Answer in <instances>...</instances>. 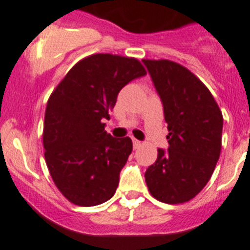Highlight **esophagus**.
I'll list each match as a JSON object with an SVG mask.
<instances>
[{
  "label": "esophagus",
  "mask_w": 250,
  "mask_h": 250,
  "mask_svg": "<svg viewBox=\"0 0 250 250\" xmlns=\"http://www.w3.org/2000/svg\"><path fill=\"white\" fill-rule=\"evenodd\" d=\"M141 145H142V143H141V141H138V140H134V138H133V148H134V149L140 148V147H141Z\"/></svg>",
  "instance_id": "obj_1"
}]
</instances>
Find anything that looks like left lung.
Listing matches in <instances>:
<instances>
[{
  "mask_svg": "<svg viewBox=\"0 0 250 250\" xmlns=\"http://www.w3.org/2000/svg\"><path fill=\"white\" fill-rule=\"evenodd\" d=\"M167 123L168 149L145 173L156 200L182 204L194 199L215 170L221 151L223 114L210 90L194 73L171 60L143 59Z\"/></svg>",
  "mask_w": 250,
  "mask_h": 250,
  "instance_id": "1",
  "label": "left lung"
}]
</instances>
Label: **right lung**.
I'll return each mask as SVG.
<instances>
[{
  "instance_id": "obj_1",
  "label": "right lung",
  "mask_w": 250,
  "mask_h": 250,
  "mask_svg": "<svg viewBox=\"0 0 250 250\" xmlns=\"http://www.w3.org/2000/svg\"><path fill=\"white\" fill-rule=\"evenodd\" d=\"M146 69L136 58L94 54L68 71L47 101L44 156L50 176L70 203L94 206L114 195L132 152L129 137L114 138L103 119L119 90Z\"/></svg>"
}]
</instances>
